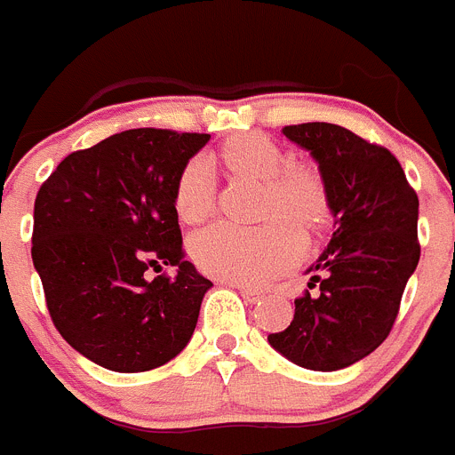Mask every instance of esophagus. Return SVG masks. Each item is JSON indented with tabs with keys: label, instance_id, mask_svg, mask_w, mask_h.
I'll return each mask as SVG.
<instances>
[{
	"label": "esophagus",
	"instance_id": "1",
	"mask_svg": "<svg viewBox=\"0 0 455 455\" xmlns=\"http://www.w3.org/2000/svg\"><path fill=\"white\" fill-rule=\"evenodd\" d=\"M230 284L235 289H239V293L248 300V303H257V300L262 299V291H257L255 287H248V284H239V283H230Z\"/></svg>",
	"mask_w": 455,
	"mask_h": 455
}]
</instances>
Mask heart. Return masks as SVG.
<instances>
[{"label": "heart", "instance_id": "1", "mask_svg": "<svg viewBox=\"0 0 455 455\" xmlns=\"http://www.w3.org/2000/svg\"><path fill=\"white\" fill-rule=\"evenodd\" d=\"M225 166L262 180L267 196L262 216H289L307 232L323 228L331 203L323 180L309 168H287V156L264 134H241L220 148ZM216 184L207 159L193 156L180 168L172 187V207L180 220L198 225L214 212ZM303 252V236L284 219L257 228L232 223L209 225L191 239V257L207 275L241 284H264L293 264Z\"/></svg>", "mask_w": 455, "mask_h": 455}]
</instances>
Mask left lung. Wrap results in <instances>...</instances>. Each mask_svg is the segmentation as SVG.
<instances>
[{
    "instance_id": "left-lung-1",
    "label": "left lung",
    "mask_w": 455,
    "mask_h": 455,
    "mask_svg": "<svg viewBox=\"0 0 455 455\" xmlns=\"http://www.w3.org/2000/svg\"><path fill=\"white\" fill-rule=\"evenodd\" d=\"M283 134L319 162L335 232L293 300V321L268 344L299 367L337 371L376 351L392 331L419 262V198L399 159L332 123L287 124Z\"/></svg>"
}]
</instances>
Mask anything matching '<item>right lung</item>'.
<instances>
[{
    "instance_id": "add662e5",
    "label": "right lung",
    "mask_w": 455,
    "mask_h": 455,
    "mask_svg": "<svg viewBox=\"0 0 455 455\" xmlns=\"http://www.w3.org/2000/svg\"><path fill=\"white\" fill-rule=\"evenodd\" d=\"M209 134L140 127L68 155L34 204L31 257L56 331L111 371L162 367L198 323L212 287L184 262L178 172ZM175 266L179 275L147 277Z\"/></svg>"
}]
</instances>
